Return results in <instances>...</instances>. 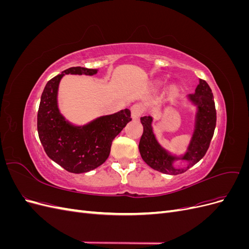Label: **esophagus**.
<instances>
[{
    "mask_svg": "<svg viewBox=\"0 0 249 249\" xmlns=\"http://www.w3.org/2000/svg\"><path fill=\"white\" fill-rule=\"evenodd\" d=\"M142 113H143V107L140 104H135L131 107V114L134 119L139 118Z\"/></svg>",
    "mask_w": 249,
    "mask_h": 249,
    "instance_id": "esophagus-1",
    "label": "esophagus"
}]
</instances>
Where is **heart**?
<instances>
[{
  "mask_svg": "<svg viewBox=\"0 0 249 249\" xmlns=\"http://www.w3.org/2000/svg\"><path fill=\"white\" fill-rule=\"evenodd\" d=\"M160 85H161V83H160ZM178 87L177 85H171V86L169 87V93H170V94L175 95V94L178 93Z\"/></svg>",
  "mask_w": 249,
  "mask_h": 249,
  "instance_id": "1",
  "label": "heart"
}]
</instances>
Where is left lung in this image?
Listing matches in <instances>:
<instances>
[{"label": "left lung", "mask_w": 249, "mask_h": 249, "mask_svg": "<svg viewBox=\"0 0 249 249\" xmlns=\"http://www.w3.org/2000/svg\"><path fill=\"white\" fill-rule=\"evenodd\" d=\"M193 106L196 107L194 118V129L186 152L177 156L165 149L158 141L153 130V117L140 118L143 134L139 142L141 158L149 167L166 175H179L196 164L206 155L212 140L216 126V110L214 96L206 81L199 79L195 92L187 96ZM177 160L185 161L183 168H176Z\"/></svg>", "instance_id": "8db88e82"}]
</instances>
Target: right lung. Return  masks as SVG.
<instances>
[{
  "label": "right lung",
  "mask_w": 249,
  "mask_h": 249,
  "mask_svg": "<svg viewBox=\"0 0 249 249\" xmlns=\"http://www.w3.org/2000/svg\"><path fill=\"white\" fill-rule=\"evenodd\" d=\"M99 70L71 67L51 79L41 94L37 114V131L50 159L65 170L83 173L93 170L108 159L112 141L131 122L130 109L103 115L86 124H73L58 106V90L65 74L93 76Z\"/></svg>",
  "instance_id": "1"
}]
</instances>
